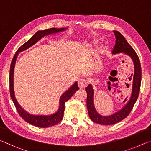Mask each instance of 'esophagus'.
Masks as SVG:
<instances>
[{
  "instance_id": "esophagus-1",
  "label": "esophagus",
  "mask_w": 151,
  "mask_h": 151,
  "mask_svg": "<svg viewBox=\"0 0 151 151\" xmlns=\"http://www.w3.org/2000/svg\"><path fill=\"white\" fill-rule=\"evenodd\" d=\"M78 87L80 88H84L85 87L87 86V81L85 80V79H80L78 81Z\"/></svg>"
}]
</instances>
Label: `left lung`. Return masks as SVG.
Masks as SVG:
<instances>
[{
	"label": "left lung",
	"instance_id": "1",
	"mask_svg": "<svg viewBox=\"0 0 151 151\" xmlns=\"http://www.w3.org/2000/svg\"><path fill=\"white\" fill-rule=\"evenodd\" d=\"M113 32L115 34L116 42L112 53L113 54L124 53L125 54L131 57L134 64V73L133 75L132 74L133 78H131V79L133 80V86H132V92L130 99L122 109L109 116H103L97 112L94 106V91L91 84H89L86 88L87 95H88L87 96V107H88L89 117L93 122L104 125H113L127 117L138 98L141 83V67L138 55L133 47L126 40L125 37L119 32L114 30Z\"/></svg>",
	"mask_w": 151,
	"mask_h": 151
}]
</instances>
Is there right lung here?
Segmentation results:
<instances>
[{"mask_svg":"<svg viewBox=\"0 0 151 151\" xmlns=\"http://www.w3.org/2000/svg\"><path fill=\"white\" fill-rule=\"evenodd\" d=\"M67 28H50L47 29V30H39L37 32L36 34L32 38L28 40L24 44L22 45L14 54L13 59L12 60L11 65H10V97L12 100L13 103L15 105L16 108L18 113H19L20 117H22L24 120L26 121V122L31 124L34 126L38 127H48L54 126L56 125L58 123H60L63 119V112H64L65 109V103L68 101L73 95L76 93V91H78L79 88L78 86L77 81L73 84V85L71 87L70 89H68L65 93L62 94V96L60 97V106L59 109L57 111V112L50 115H31L28 113L23 109L22 107H21L20 105L18 104L17 99L15 97L14 95V70L16 60L19 52H22L24 50L29 48L32 45L36 44L37 42L40 40L42 37L44 36L49 35V34H55L60 32H62L66 30Z\"/></svg>","mask_w":151,"mask_h":151,"instance_id":"right-lung-1","label":"right lung"}]
</instances>
